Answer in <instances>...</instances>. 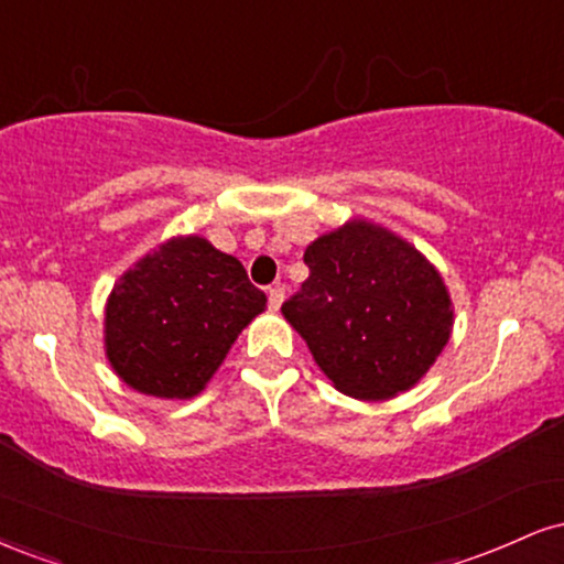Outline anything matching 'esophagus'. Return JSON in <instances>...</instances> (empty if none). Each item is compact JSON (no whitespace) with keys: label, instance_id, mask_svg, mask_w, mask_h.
Returning <instances> with one entry per match:
<instances>
[{"label":"esophagus","instance_id":"obj_1","mask_svg":"<svg viewBox=\"0 0 564 564\" xmlns=\"http://www.w3.org/2000/svg\"><path fill=\"white\" fill-rule=\"evenodd\" d=\"M283 296H286V289H283L281 283H275V286L268 289V302H270V307H273V310L281 307Z\"/></svg>","mask_w":564,"mask_h":564}]
</instances>
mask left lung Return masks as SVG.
I'll return each instance as SVG.
<instances>
[{
    "label": "left lung",
    "instance_id": "1",
    "mask_svg": "<svg viewBox=\"0 0 564 564\" xmlns=\"http://www.w3.org/2000/svg\"><path fill=\"white\" fill-rule=\"evenodd\" d=\"M304 264L307 281L281 313L339 392L392 398L448 345L453 310L443 278L394 232L355 219L310 243Z\"/></svg>",
    "mask_w": 564,
    "mask_h": 564
}]
</instances>
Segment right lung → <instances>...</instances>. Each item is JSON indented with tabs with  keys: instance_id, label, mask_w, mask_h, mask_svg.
Listing matches in <instances>:
<instances>
[{
	"instance_id": "add662e5",
	"label": "right lung",
	"mask_w": 564,
	"mask_h": 564,
	"mask_svg": "<svg viewBox=\"0 0 564 564\" xmlns=\"http://www.w3.org/2000/svg\"><path fill=\"white\" fill-rule=\"evenodd\" d=\"M264 302L236 257L206 238H172L111 291L106 355L132 390L193 398Z\"/></svg>"
}]
</instances>
